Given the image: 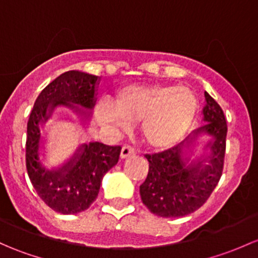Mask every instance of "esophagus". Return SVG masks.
Segmentation results:
<instances>
[{
  "mask_svg": "<svg viewBox=\"0 0 258 258\" xmlns=\"http://www.w3.org/2000/svg\"><path fill=\"white\" fill-rule=\"evenodd\" d=\"M135 154H136V150H135L132 146H123V147H122V151H121V158L122 159L128 158V157L135 156Z\"/></svg>",
  "mask_w": 258,
  "mask_h": 258,
  "instance_id": "obj_1",
  "label": "esophagus"
}]
</instances>
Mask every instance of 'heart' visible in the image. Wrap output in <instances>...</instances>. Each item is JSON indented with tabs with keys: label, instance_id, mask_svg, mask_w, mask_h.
<instances>
[{
	"label": "heart",
	"instance_id": "b5f03b06",
	"mask_svg": "<svg viewBox=\"0 0 258 258\" xmlns=\"http://www.w3.org/2000/svg\"><path fill=\"white\" fill-rule=\"evenodd\" d=\"M198 100L188 89L174 86H128L120 91L115 106L102 101L95 115L104 126L126 128L130 122H140L146 142L154 148L177 143L193 123Z\"/></svg>",
	"mask_w": 258,
	"mask_h": 258
}]
</instances>
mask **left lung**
<instances>
[{
    "instance_id": "left-lung-1",
    "label": "left lung",
    "mask_w": 258,
    "mask_h": 258,
    "mask_svg": "<svg viewBox=\"0 0 258 258\" xmlns=\"http://www.w3.org/2000/svg\"><path fill=\"white\" fill-rule=\"evenodd\" d=\"M203 124L183 142L161 153L146 154L150 170L140 186L141 199L151 213L162 218H180L198 210L222 174L227 124L220 105L205 91ZM208 136L205 154L194 160V146Z\"/></svg>"
}]
</instances>
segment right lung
Segmentation results:
<instances>
[{
	"mask_svg": "<svg viewBox=\"0 0 258 258\" xmlns=\"http://www.w3.org/2000/svg\"><path fill=\"white\" fill-rule=\"evenodd\" d=\"M99 81L96 75L79 70L59 75L37 97L27 123L26 165L32 185L48 207L65 215L81 213L93 204L104 175L117 164L121 147L100 142L84 143L69 161L48 169L40 162V127L58 106L72 108L81 123L86 124L96 102Z\"/></svg>",
	"mask_w": 258,
	"mask_h": 258,
	"instance_id": "1",
	"label": "right lung"
}]
</instances>
